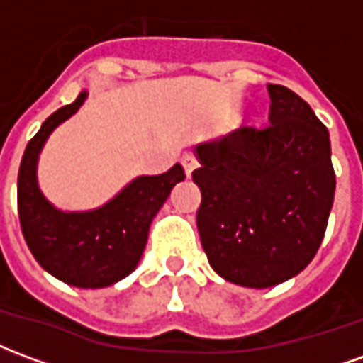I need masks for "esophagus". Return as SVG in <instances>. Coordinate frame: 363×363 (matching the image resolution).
Returning a JSON list of instances; mask_svg holds the SVG:
<instances>
[{
    "instance_id": "esophagus-1",
    "label": "esophagus",
    "mask_w": 363,
    "mask_h": 363,
    "mask_svg": "<svg viewBox=\"0 0 363 363\" xmlns=\"http://www.w3.org/2000/svg\"><path fill=\"white\" fill-rule=\"evenodd\" d=\"M181 163H182V167H184L186 174H190L198 167V157L194 155V153H184L181 159Z\"/></svg>"
}]
</instances>
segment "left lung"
Here are the masks:
<instances>
[{"instance_id": "left-lung-1", "label": "left lung", "mask_w": 363, "mask_h": 363, "mask_svg": "<svg viewBox=\"0 0 363 363\" xmlns=\"http://www.w3.org/2000/svg\"><path fill=\"white\" fill-rule=\"evenodd\" d=\"M267 89V126H241L198 145L192 173L202 190L196 223L208 260L245 288H270L301 272L319 251L335 200L327 126L288 87Z\"/></svg>"}]
</instances>
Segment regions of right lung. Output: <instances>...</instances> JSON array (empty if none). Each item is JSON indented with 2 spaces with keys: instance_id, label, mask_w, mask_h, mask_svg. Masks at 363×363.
Segmentation results:
<instances>
[{
  "instance_id": "obj_1",
  "label": "right lung",
  "mask_w": 363,
  "mask_h": 363,
  "mask_svg": "<svg viewBox=\"0 0 363 363\" xmlns=\"http://www.w3.org/2000/svg\"><path fill=\"white\" fill-rule=\"evenodd\" d=\"M85 96L83 91L74 103L50 114L27 143L17 179V210L23 237L46 272L77 288H104L138 267L153 216L186 174L177 163L163 174L140 177L93 212L64 213L52 208L36 184V159L52 130L69 118Z\"/></svg>"
}]
</instances>
